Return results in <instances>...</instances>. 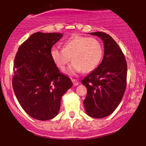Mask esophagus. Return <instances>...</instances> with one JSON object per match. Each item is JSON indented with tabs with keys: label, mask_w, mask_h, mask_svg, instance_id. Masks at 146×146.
<instances>
[{
	"label": "esophagus",
	"mask_w": 146,
	"mask_h": 146,
	"mask_svg": "<svg viewBox=\"0 0 146 146\" xmlns=\"http://www.w3.org/2000/svg\"><path fill=\"white\" fill-rule=\"evenodd\" d=\"M72 82H73V85H74V86H77V85L79 84V82L77 80H76V79H72Z\"/></svg>",
	"instance_id": "1"
}]
</instances>
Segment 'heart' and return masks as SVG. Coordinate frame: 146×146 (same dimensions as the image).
Masks as SVG:
<instances>
[{
  "label": "heart",
  "mask_w": 146,
  "mask_h": 146,
  "mask_svg": "<svg viewBox=\"0 0 146 146\" xmlns=\"http://www.w3.org/2000/svg\"><path fill=\"white\" fill-rule=\"evenodd\" d=\"M50 54L61 70H64L70 59L73 61L67 70L69 74L73 75L82 70L88 73L95 70L102 58L103 49L100 42L95 38L76 36L65 42L64 48L53 46Z\"/></svg>",
  "instance_id": "1"
}]
</instances>
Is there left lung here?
Listing matches in <instances>:
<instances>
[{
	"label": "left lung",
	"instance_id": "1",
	"mask_svg": "<svg viewBox=\"0 0 146 146\" xmlns=\"http://www.w3.org/2000/svg\"><path fill=\"white\" fill-rule=\"evenodd\" d=\"M104 43V58L101 64L82 80L86 87L83 101L88 116L101 119L111 114L121 101L126 87L127 64L123 52L109 35L92 32Z\"/></svg>",
	"mask_w": 146,
	"mask_h": 146
}]
</instances>
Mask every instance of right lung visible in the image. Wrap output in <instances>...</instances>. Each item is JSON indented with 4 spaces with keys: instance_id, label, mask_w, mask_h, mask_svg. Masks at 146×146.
Masks as SVG:
<instances>
[{
    "instance_id": "right-lung-1",
    "label": "right lung",
    "mask_w": 146,
    "mask_h": 146,
    "mask_svg": "<svg viewBox=\"0 0 146 146\" xmlns=\"http://www.w3.org/2000/svg\"><path fill=\"white\" fill-rule=\"evenodd\" d=\"M61 33L36 32L19 47L15 57L13 88L23 110L32 118L49 120L58 114L64 94L73 86L50 54Z\"/></svg>"
}]
</instances>
